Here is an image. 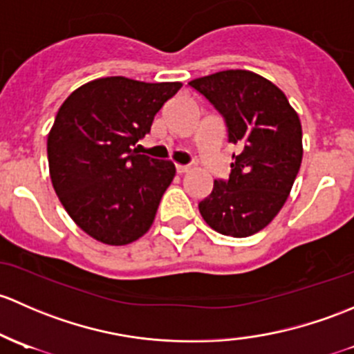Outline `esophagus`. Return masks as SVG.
<instances>
[{"instance_id":"obj_1","label":"esophagus","mask_w":354,"mask_h":354,"mask_svg":"<svg viewBox=\"0 0 354 354\" xmlns=\"http://www.w3.org/2000/svg\"><path fill=\"white\" fill-rule=\"evenodd\" d=\"M176 170H177V174H185L189 170V165H180V163H177Z\"/></svg>"}]
</instances>
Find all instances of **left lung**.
I'll return each mask as SVG.
<instances>
[{"label": "left lung", "instance_id": "1", "mask_svg": "<svg viewBox=\"0 0 354 354\" xmlns=\"http://www.w3.org/2000/svg\"><path fill=\"white\" fill-rule=\"evenodd\" d=\"M223 115L232 155L228 180H214L199 213L221 235L250 236L268 227L290 196L301 165V124L274 83L247 69L189 82Z\"/></svg>", "mask_w": 354, "mask_h": 354}]
</instances>
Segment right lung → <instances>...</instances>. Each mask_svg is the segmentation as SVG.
<instances>
[{"label": "right lung", "instance_id": "obj_1", "mask_svg": "<svg viewBox=\"0 0 354 354\" xmlns=\"http://www.w3.org/2000/svg\"><path fill=\"white\" fill-rule=\"evenodd\" d=\"M180 86L109 76L76 88L57 111L47 136L53 187L98 242L127 245L150 230L176 165L140 155L134 145Z\"/></svg>", "mask_w": 354, "mask_h": 354}]
</instances>
